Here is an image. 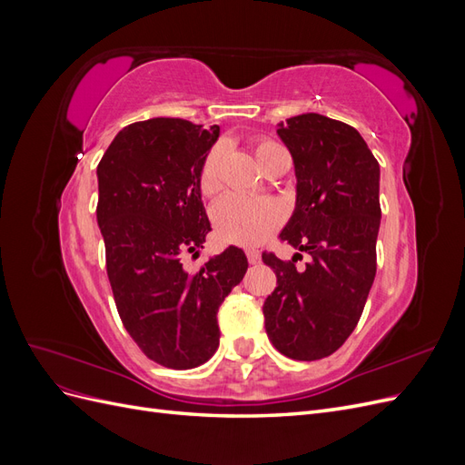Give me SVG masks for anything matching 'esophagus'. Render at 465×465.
Segmentation results:
<instances>
[{
  "label": "esophagus",
  "mask_w": 465,
  "mask_h": 465,
  "mask_svg": "<svg viewBox=\"0 0 465 465\" xmlns=\"http://www.w3.org/2000/svg\"><path fill=\"white\" fill-rule=\"evenodd\" d=\"M246 258L250 263H258L260 262V252L254 250V248H248L246 250Z\"/></svg>",
  "instance_id": "obj_1"
}]
</instances>
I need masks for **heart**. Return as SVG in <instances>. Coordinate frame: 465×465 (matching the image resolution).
<instances>
[{
  "label": "heart",
  "instance_id": "obj_1",
  "mask_svg": "<svg viewBox=\"0 0 465 465\" xmlns=\"http://www.w3.org/2000/svg\"><path fill=\"white\" fill-rule=\"evenodd\" d=\"M279 147L273 142H260L256 157L262 164L263 157L272 149ZM223 147H213L202 164L200 190L205 195H213L221 186ZM283 221V209L270 198H248V195L229 193L213 207V224L217 236L224 242L256 246L263 242Z\"/></svg>",
  "mask_w": 465,
  "mask_h": 465
}]
</instances>
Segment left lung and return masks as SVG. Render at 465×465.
<instances>
[{
    "label": "left lung",
    "mask_w": 465,
    "mask_h": 465,
    "mask_svg": "<svg viewBox=\"0 0 465 465\" xmlns=\"http://www.w3.org/2000/svg\"><path fill=\"white\" fill-rule=\"evenodd\" d=\"M277 128L297 176V203L279 236L299 252L289 262L263 252L277 275L263 302L265 331L285 357L318 361L345 343L372 287L380 166L361 134L340 120L308 112ZM301 251L309 254L302 271L293 265Z\"/></svg>",
    "instance_id": "left-lung-1"
}]
</instances>
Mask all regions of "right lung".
<instances>
[{
	"instance_id": "right-lung-1",
	"label": "right lung",
	"mask_w": 465,
	"mask_h": 465,
	"mask_svg": "<svg viewBox=\"0 0 465 465\" xmlns=\"http://www.w3.org/2000/svg\"><path fill=\"white\" fill-rule=\"evenodd\" d=\"M217 137L219 125L203 130L182 118L135 122L96 168V221L118 314L151 361L176 371L215 353L219 306L248 270L236 246L193 273L182 263L200 254L211 231L200 171Z\"/></svg>"
}]
</instances>
